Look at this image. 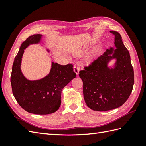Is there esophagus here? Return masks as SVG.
I'll list each match as a JSON object with an SVG mask.
<instances>
[{"label":"esophagus","mask_w":146,"mask_h":146,"mask_svg":"<svg viewBox=\"0 0 146 146\" xmlns=\"http://www.w3.org/2000/svg\"><path fill=\"white\" fill-rule=\"evenodd\" d=\"M79 70H80V68H79L78 66H74V67H73V71H74V72H75L77 75H78V73H79Z\"/></svg>","instance_id":"obj_1"}]
</instances>
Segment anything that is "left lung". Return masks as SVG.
Listing matches in <instances>:
<instances>
[{
	"label": "left lung",
	"mask_w": 146,
	"mask_h": 146,
	"mask_svg": "<svg viewBox=\"0 0 146 146\" xmlns=\"http://www.w3.org/2000/svg\"><path fill=\"white\" fill-rule=\"evenodd\" d=\"M114 35L115 49L110 47L88 67L80 71L83 83V97L86 105L93 110L108 111L120 107L131 95L134 83V70L127 49L120 34ZM113 59L114 64L108 66Z\"/></svg>",
	"instance_id": "obj_1"
}]
</instances>
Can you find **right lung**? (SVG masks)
<instances>
[{"label":"right lung","mask_w":146,"mask_h":146,"mask_svg":"<svg viewBox=\"0 0 146 146\" xmlns=\"http://www.w3.org/2000/svg\"><path fill=\"white\" fill-rule=\"evenodd\" d=\"M42 35L29 36L21 46L12 65L11 82L12 93L20 106L26 111L38 115L55 112L61 105L62 90L76 75L73 65H61L51 62L49 73L42 78L27 79L22 73V58L29 46L42 42ZM49 52V49H47Z\"/></svg>","instance_id":"obj_1"}]
</instances>
